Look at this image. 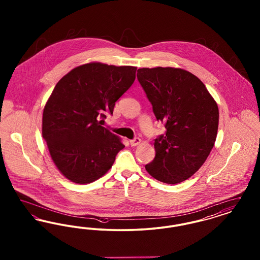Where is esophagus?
Here are the masks:
<instances>
[{
	"instance_id": "34e87169",
	"label": "esophagus",
	"mask_w": 260,
	"mask_h": 260,
	"mask_svg": "<svg viewBox=\"0 0 260 260\" xmlns=\"http://www.w3.org/2000/svg\"><path fill=\"white\" fill-rule=\"evenodd\" d=\"M129 143H131V145H132L133 147H135V146H137V145H139V144L141 143V139L138 138V137H136V138L133 139V140H129Z\"/></svg>"
}]
</instances>
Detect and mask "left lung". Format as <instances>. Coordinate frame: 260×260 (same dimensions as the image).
Returning a JSON list of instances; mask_svg holds the SVG:
<instances>
[{
  "mask_svg": "<svg viewBox=\"0 0 260 260\" xmlns=\"http://www.w3.org/2000/svg\"><path fill=\"white\" fill-rule=\"evenodd\" d=\"M137 79L166 135L155 139V158L145 166L155 179L176 184L198 171L217 136L219 111L204 83L181 68H140Z\"/></svg>",
  "mask_w": 260,
  "mask_h": 260,
  "instance_id": "1",
  "label": "left lung"
}]
</instances>
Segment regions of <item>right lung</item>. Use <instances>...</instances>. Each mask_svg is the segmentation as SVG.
<instances>
[{
	"mask_svg": "<svg viewBox=\"0 0 260 260\" xmlns=\"http://www.w3.org/2000/svg\"><path fill=\"white\" fill-rule=\"evenodd\" d=\"M135 66L89 62L63 76L48 99L42 135L51 160L70 181L87 184L113 166L122 139L100 125L136 80Z\"/></svg>",
	"mask_w": 260,
	"mask_h": 260,
	"instance_id": "obj_1",
	"label": "right lung"
}]
</instances>
